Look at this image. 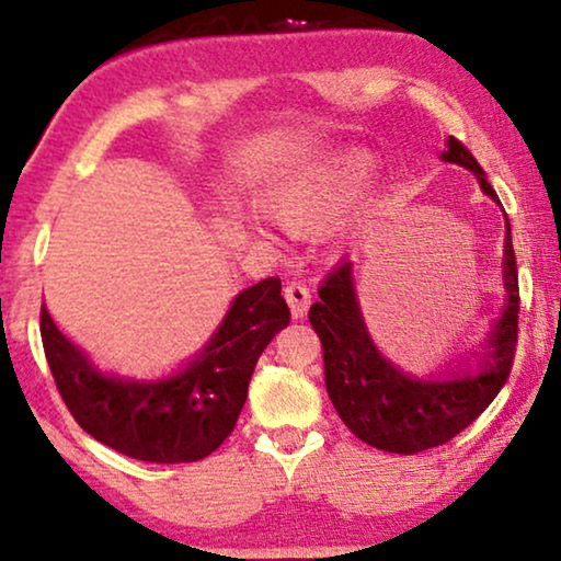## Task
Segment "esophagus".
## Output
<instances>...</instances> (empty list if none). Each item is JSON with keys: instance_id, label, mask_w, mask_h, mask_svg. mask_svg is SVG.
Here are the masks:
<instances>
[{"instance_id": "1", "label": "esophagus", "mask_w": 561, "mask_h": 561, "mask_svg": "<svg viewBox=\"0 0 561 561\" xmlns=\"http://www.w3.org/2000/svg\"><path fill=\"white\" fill-rule=\"evenodd\" d=\"M286 301L290 306V317H294L296 321L306 317V311H309L311 306V290L306 283L301 280H290L286 286Z\"/></svg>"}]
</instances>
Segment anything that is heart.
Returning <instances> with one entry per match:
<instances>
[{"instance_id":"b5f03b06","label":"heart","mask_w":561,"mask_h":561,"mask_svg":"<svg viewBox=\"0 0 561 561\" xmlns=\"http://www.w3.org/2000/svg\"><path fill=\"white\" fill-rule=\"evenodd\" d=\"M370 175L373 158L365 150L336 152L275 191L265 202V211L290 234H317L355 209Z\"/></svg>"}]
</instances>
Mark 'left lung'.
Instances as JSON below:
<instances>
[{"instance_id":"8db88e82","label":"left lung","mask_w":561,"mask_h":561,"mask_svg":"<svg viewBox=\"0 0 561 561\" xmlns=\"http://www.w3.org/2000/svg\"><path fill=\"white\" fill-rule=\"evenodd\" d=\"M444 163L462 165L478 175L480 188L497 202L472 152L449 137ZM501 204V202H497ZM505 306L482 350L447 370L444 378H416L380 355L367 334L357 304L352 263L342 260L319 288L309 321L324 350V382L336 413L357 439L393 455H419L439 447L472 424L493 403L508 380L518 342V271L505 214L503 250Z\"/></svg>"}]
</instances>
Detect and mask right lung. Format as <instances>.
<instances>
[{"mask_svg":"<svg viewBox=\"0 0 561 561\" xmlns=\"http://www.w3.org/2000/svg\"><path fill=\"white\" fill-rule=\"evenodd\" d=\"M290 311L280 278L244 288L206 347L179 373L160 380L104 375L41 311L45 357L58 393L83 432L119 455L175 465L209 457L232 434L257 357Z\"/></svg>","mask_w":561,"mask_h":561,"instance_id":"add662e5","label":"right lung"}]
</instances>
